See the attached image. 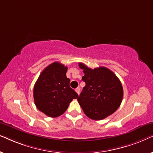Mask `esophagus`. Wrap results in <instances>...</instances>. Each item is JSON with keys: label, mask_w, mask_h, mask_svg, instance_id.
Returning <instances> with one entry per match:
<instances>
[{"label": "esophagus", "mask_w": 153, "mask_h": 153, "mask_svg": "<svg viewBox=\"0 0 153 153\" xmlns=\"http://www.w3.org/2000/svg\"><path fill=\"white\" fill-rule=\"evenodd\" d=\"M75 91H76V93H77V94H78V95H79V93H80V88H76L75 89Z\"/></svg>", "instance_id": "obj_1"}]
</instances>
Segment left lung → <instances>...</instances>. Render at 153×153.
<instances>
[{
	"mask_svg": "<svg viewBox=\"0 0 153 153\" xmlns=\"http://www.w3.org/2000/svg\"><path fill=\"white\" fill-rule=\"evenodd\" d=\"M79 66L84 73L82 80L85 85L77 100L84 114L95 120L114 114L123 97V88L119 79L104 67L93 70L81 62Z\"/></svg>",
	"mask_w": 153,
	"mask_h": 153,
	"instance_id": "1",
	"label": "left lung"
}]
</instances>
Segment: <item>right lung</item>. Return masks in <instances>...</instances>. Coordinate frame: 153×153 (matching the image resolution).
<instances>
[{"label": "right lung", "instance_id": "add662e5", "mask_svg": "<svg viewBox=\"0 0 153 153\" xmlns=\"http://www.w3.org/2000/svg\"><path fill=\"white\" fill-rule=\"evenodd\" d=\"M68 67L54 62L45 68L34 85L33 97L36 107L47 116L62 115L78 94L70 86L66 76Z\"/></svg>", "mask_w": 153, "mask_h": 153}]
</instances>
